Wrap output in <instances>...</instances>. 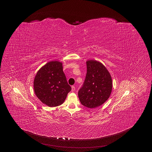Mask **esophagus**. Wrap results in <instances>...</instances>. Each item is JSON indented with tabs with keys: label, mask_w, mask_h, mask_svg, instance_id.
<instances>
[{
	"label": "esophagus",
	"mask_w": 152,
	"mask_h": 152,
	"mask_svg": "<svg viewBox=\"0 0 152 152\" xmlns=\"http://www.w3.org/2000/svg\"><path fill=\"white\" fill-rule=\"evenodd\" d=\"M75 86H72V91L73 92V91H75Z\"/></svg>",
	"instance_id": "esophagus-1"
}]
</instances>
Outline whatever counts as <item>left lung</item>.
<instances>
[{"instance_id": "obj_1", "label": "left lung", "mask_w": 152, "mask_h": 152, "mask_svg": "<svg viewBox=\"0 0 152 152\" xmlns=\"http://www.w3.org/2000/svg\"><path fill=\"white\" fill-rule=\"evenodd\" d=\"M86 63L87 72L83 84L78 91V96L84 106L94 108L109 99L113 81L110 73L101 62L88 60Z\"/></svg>"}]
</instances>
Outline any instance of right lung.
Masks as SVG:
<instances>
[{
    "label": "right lung",
    "instance_id": "add662e5",
    "mask_svg": "<svg viewBox=\"0 0 152 152\" xmlns=\"http://www.w3.org/2000/svg\"><path fill=\"white\" fill-rule=\"evenodd\" d=\"M34 88L42 103L49 107L62 104L72 90L63 72L62 63L50 61L42 66L35 77Z\"/></svg>",
    "mask_w": 152,
    "mask_h": 152
}]
</instances>
